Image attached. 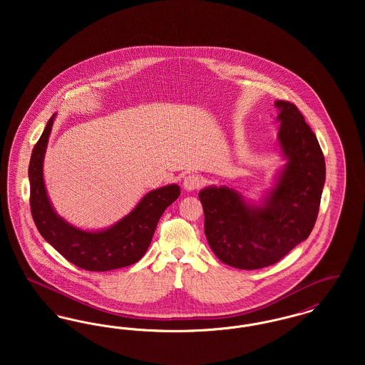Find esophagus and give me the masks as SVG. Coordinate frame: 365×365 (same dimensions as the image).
Masks as SVG:
<instances>
[{
    "mask_svg": "<svg viewBox=\"0 0 365 365\" xmlns=\"http://www.w3.org/2000/svg\"><path fill=\"white\" fill-rule=\"evenodd\" d=\"M202 185H204V180H202V178L198 176V175L190 174L187 175V176H185V180H183V187H185V190H198Z\"/></svg>",
    "mask_w": 365,
    "mask_h": 365,
    "instance_id": "1",
    "label": "esophagus"
}]
</instances>
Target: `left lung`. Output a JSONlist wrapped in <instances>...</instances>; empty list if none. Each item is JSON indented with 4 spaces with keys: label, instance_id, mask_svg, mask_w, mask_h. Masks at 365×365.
<instances>
[{
    "label": "left lung",
    "instance_id": "1",
    "mask_svg": "<svg viewBox=\"0 0 365 365\" xmlns=\"http://www.w3.org/2000/svg\"><path fill=\"white\" fill-rule=\"evenodd\" d=\"M278 108V142L286 164L261 205L246 202L226 186H209L198 197L205 235L219 260L240 269H259L282 260L305 241L317 219L326 163L316 135L289 101Z\"/></svg>",
    "mask_w": 365,
    "mask_h": 365
}]
</instances>
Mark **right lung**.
Returning <instances> with one entry per match:
<instances>
[{"mask_svg": "<svg viewBox=\"0 0 365 365\" xmlns=\"http://www.w3.org/2000/svg\"><path fill=\"white\" fill-rule=\"evenodd\" d=\"M54 118L35 143L29 167L30 208L39 234L63 257L86 271L104 272L137 262L152 242L161 215L179 197V186L149 191L135 208L109 228L86 231L72 226L54 212L43 182V157Z\"/></svg>", "mask_w": 365, "mask_h": 365, "instance_id": "obj_1", "label": "right lung"}]
</instances>
